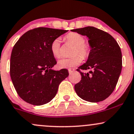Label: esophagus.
Returning <instances> with one entry per match:
<instances>
[{
    "instance_id": "esophagus-1",
    "label": "esophagus",
    "mask_w": 134,
    "mask_h": 134,
    "mask_svg": "<svg viewBox=\"0 0 134 134\" xmlns=\"http://www.w3.org/2000/svg\"><path fill=\"white\" fill-rule=\"evenodd\" d=\"M68 70H69V74H72V73H73V72L75 71V69H68Z\"/></svg>"
}]
</instances>
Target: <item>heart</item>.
<instances>
[{"instance_id": "obj_1", "label": "heart", "mask_w": 134, "mask_h": 134, "mask_svg": "<svg viewBox=\"0 0 134 134\" xmlns=\"http://www.w3.org/2000/svg\"><path fill=\"white\" fill-rule=\"evenodd\" d=\"M65 41L74 46L72 55H79L83 59H86L89 55L90 50L87 46L84 44L85 38L76 32H70L65 35ZM51 52L55 58L60 57V40L56 38L51 45ZM81 62L79 56L75 55L69 59H62L58 62V66L61 69H68L78 65Z\"/></svg>"}]
</instances>
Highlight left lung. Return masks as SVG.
<instances>
[{"instance_id": "1", "label": "left lung", "mask_w": 134, "mask_h": 134, "mask_svg": "<svg viewBox=\"0 0 134 134\" xmlns=\"http://www.w3.org/2000/svg\"><path fill=\"white\" fill-rule=\"evenodd\" d=\"M71 31L87 36L91 47L87 60L77 69L82 79L75 85V92L88 102L104 100L113 92L121 73L120 47L112 35L94 27H85ZM80 69L90 71L83 73Z\"/></svg>"}]
</instances>
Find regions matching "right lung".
<instances>
[{"instance_id":"right-lung-1","label":"right lung","mask_w":134,"mask_h":134,"mask_svg":"<svg viewBox=\"0 0 134 134\" xmlns=\"http://www.w3.org/2000/svg\"><path fill=\"white\" fill-rule=\"evenodd\" d=\"M68 30L38 27L25 32L13 47L10 74L19 96L34 105L49 102L61 82L69 76L67 69L53 70L57 64L51 52L54 40Z\"/></svg>"}]
</instances>
